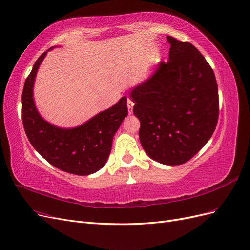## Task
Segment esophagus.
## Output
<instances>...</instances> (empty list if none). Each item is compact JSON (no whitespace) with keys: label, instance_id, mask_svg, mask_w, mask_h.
I'll list each match as a JSON object with an SVG mask.
<instances>
[{"label":"esophagus","instance_id":"34e87169","mask_svg":"<svg viewBox=\"0 0 250 250\" xmlns=\"http://www.w3.org/2000/svg\"><path fill=\"white\" fill-rule=\"evenodd\" d=\"M126 104H127V109H129V113L131 114L133 112V106H134L135 104H134V102L132 101V99H130V98H127Z\"/></svg>","mask_w":250,"mask_h":250}]
</instances>
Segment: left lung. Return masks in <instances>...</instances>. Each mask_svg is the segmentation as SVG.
<instances>
[{
    "instance_id": "obj_1",
    "label": "left lung",
    "mask_w": 250,
    "mask_h": 250,
    "mask_svg": "<svg viewBox=\"0 0 250 250\" xmlns=\"http://www.w3.org/2000/svg\"><path fill=\"white\" fill-rule=\"evenodd\" d=\"M169 58L132 91L133 113L140 120L139 139L157 162L179 166L209 140L219 118L216 76L188 42L167 37Z\"/></svg>"
}]
</instances>
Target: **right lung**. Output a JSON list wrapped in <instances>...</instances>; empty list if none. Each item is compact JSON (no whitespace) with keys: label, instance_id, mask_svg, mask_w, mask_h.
Wrapping results in <instances>:
<instances>
[{"label":"right lung","instance_id":"obj_1","mask_svg":"<svg viewBox=\"0 0 250 250\" xmlns=\"http://www.w3.org/2000/svg\"><path fill=\"white\" fill-rule=\"evenodd\" d=\"M47 51L35 62L22 93V120L32 146L50 165L63 172L85 176L101 169L110 155L112 140L127 115L126 97L75 129H61L42 119L33 103L35 75Z\"/></svg>","mask_w":250,"mask_h":250}]
</instances>
